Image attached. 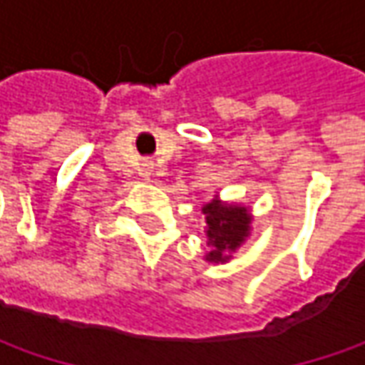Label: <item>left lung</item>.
<instances>
[{"label":"left lung","mask_w":365,"mask_h":365,"mask_svg":"<svg viewBox=\"0 0 365 365\" xmlns=\"http://www.w3.org/2000/svg\"><path fill=\"white\" fill-rule=\"evenodd\" d=\"M203 213L207 219V237L213 245L207 259L225 262L230 258L227 254L240 247L250 232V215L244 207L221 205L217 201L205 205Z\"/></svg>","instance_id":"8db88e82"}]
</instances>
